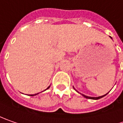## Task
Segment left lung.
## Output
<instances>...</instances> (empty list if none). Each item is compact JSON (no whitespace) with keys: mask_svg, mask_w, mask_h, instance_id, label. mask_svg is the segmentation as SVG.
<instances>
[{"mask_svg":"<svg viewBox=\"0 0 123 123\" xmlns=\"http://www.w3.org/2000/svg\"><path fill=\"white\" fill-rule=\"evenodd\" d=\"M111 39H112V37H111ZM76 91V90H75ZM108 94V93H107ZM107 94H105V95H104L103 96H100V97H88V96H86V95H82L85 98H86V99H101V98H102V97H104V96H105Z\"/></svg>","mask_w":123,"mask_h":123,"instance_id":"obj_1","label":"left lung"}]
</instances>
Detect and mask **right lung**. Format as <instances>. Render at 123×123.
I'll use <instances>...</instances> for the list:
<instances>
[{"label": "right lung", "mask_w": 123, "mask_h": 123, "mask_svg": "<svg viewBox=\"0 0 123 123\" xmlns=\"http://www.w3.org/2000/svg\"><path fill=\"white\" fill-rule=\"evenodd\" d=\"M49 86H48V88H47V89H48L49 88ZM37 94H38V93H37ZM37 94H35V95H31V96H34V95H37Z\"/></svg>", "instance_id": "1"}]
</instances>
